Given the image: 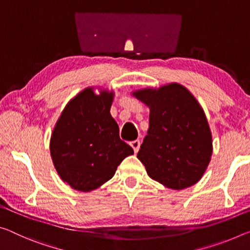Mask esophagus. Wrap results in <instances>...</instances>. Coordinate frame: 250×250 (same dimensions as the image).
I'll list each match as a JSON object with an SVG mask.
<instances>
[{
  "mask_svg": "<svg viewBox=\"0 0 250 250\" xmlns=\"http://www.w3.org/2000/svg\"><path fill=\"white\" fill-rule=\"evenodd\" d=\"M130 146H131L133 148L134 152H138V151H139V148H140V141L139 140H133V141L130 142Z\"/></svg>",
  "mask_w": 250,
  "mask_h": 250,
  "instance_id": "34e87169",
  "label": "esophagus"
}]
</instances>
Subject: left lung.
<instances>
[{
	"mask_svg": "<svg viewBox=\"0 0 250 250\" xmlns=\"http://www.w3.org/2000/svg\"><path fill=\"white\" fill-rule=\"evenodd\" d=\"M132 96L150 109L148 134L137 154L148 176L173 190L197 184L212 154L211 131L197 99L176 82Z\"/></svg>",
	"mask_w": 250,
	"mask_h": 250,
	"instance_id": "left-lung-1",
	"label": "left lung"
}]
</instances>
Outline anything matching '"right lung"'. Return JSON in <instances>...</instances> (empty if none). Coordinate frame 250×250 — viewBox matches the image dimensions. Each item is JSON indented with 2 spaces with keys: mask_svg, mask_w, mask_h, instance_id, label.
<instances>
[{
  "mask_svg": "<svg viewBox=\"0 0 250 250\" xmlns=\"http://www.w3.org/2000/svg\"><path fill=\"white\" fill-rule=\"evenodd\" d=\"M113 91L89 86L71 99L51 134L50 152L61 179L78 191L101 187L133 149L119 137L110 113Z\"/></svg>",
  "mask_w": 250,
  "mask_h": 250,
  "instance_id": "right-lung-1",
  "label": "right lung"
}]
</instances>
